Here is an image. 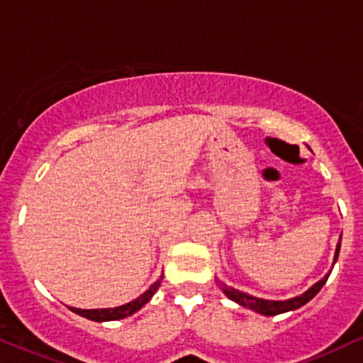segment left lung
Wrapping results in <instances>:
<instances>
[{"label":"left lung","instance_id":"8db88e82","mask_svg":"<svg viewBox=\"0 0 363 363\" xmlns=\"http://www.w3.org/2000/svg\"><path fill=\"white\" fill-rule=\"evenodd\" d=\"M338 253H340V243H338V247H336L335 260L338 259ZM328 277H330V274L326 277H323L320 282L314 284L311 289H308L304 294L298 296V298L287 299V301H267V299L253 298V296H248V294H245V292H240L237 289H233V287H228L226 284H221V289H223L225 294L228 296L231 301L238 303L240 306L252 309V311L264 314V316H276V314L294 311V309L304 306L308 301H311L314 296L321 291V287L325 286V282L328 281Z\"/></svg>","mask_w":363,"mask_h":363}]
</instances>
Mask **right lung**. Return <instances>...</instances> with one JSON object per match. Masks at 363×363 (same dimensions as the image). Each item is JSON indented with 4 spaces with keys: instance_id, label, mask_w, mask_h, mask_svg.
Listing matches in <instances>:
<instances>
[{
    "instance_id": "right-lung-1",
    "label": "right lung",
    "mask_w": 363,
    "mask_h": 363,
    "mask_svg": "<svg viewBox=\"0 0 363 363\" xmlns=\"http://www.w3.org/2000/svg\"><path fill=\"white\" fill-rule=\"evenodd\" d=\"M160 286V279L155 284H152L150 289L143 292L138 299L132 301V303L123 304V306H118V308H110V309H79V308H71V311H74L79 316H84L87 320H93V321H115V320H123V318L130 316L135 311H138L143 304L148 303V299L155 294V291L159 289Z\"/></svg>"
}]
</instances>
